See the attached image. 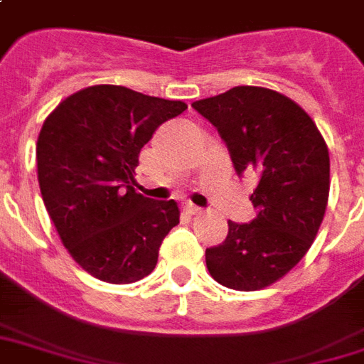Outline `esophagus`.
I'll list each match as a JSON object with an SVG mask.
<instances>
[{"label":"esophagus","mask_w":364,"mask_h":364,"mask_svg":"<svg viewBox=\"0 0 364 364\" xmlns=\"http://www.w3.org/2000/svg\"><path fill=\"white\" fill-rule=\"evenodd\" d=\"M184 213H186V215H190V217H196V215H201V209H199V207H196V205H192V203H186L184 205Z\"/></svg>","instance_id":"1"}]
</instances>
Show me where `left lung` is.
<instances>
[{"label":"left lung","mask_w":364,"mask_h":364,"mask_svg":"<svg viewBox=\"0 0 364 364\" xmlns=\"http://www.w3.org/2000/svg\"><path fill=\"white\" fill-rule=\"evenodd\" d=\"M217 128L237 174L255 171V218L228 220L223 244L205 251L209 274L226 288L257 291L301 261L315 242L330 193L328 146L305 109L261 86H236L193 101Z\"/></svg>","instance_id":"obj_1"}]
</instances>
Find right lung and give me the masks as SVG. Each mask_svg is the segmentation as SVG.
Returning <instances> with one entry per match:
<instances>
[{
  "label": "right lung",
  "instance_id": "right-lung-1",
  "mask_svg": "<svg viewBox=\"0 0 364 364\" xmlns=\"http://www.w3.org/2000/svg\"><path fill=\"white\" fill-rule=\"evenodd\" d=\"M186 109L184 101L97 84L65 97L43 120L36 144L43 205L70 257L97 280H141L180 223L174 199L134 190V168L153 132Z\"/></svg>",
  "mask_w": 364,
  "mask_h": 364
}]
</instances>
